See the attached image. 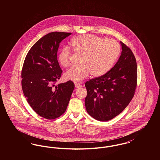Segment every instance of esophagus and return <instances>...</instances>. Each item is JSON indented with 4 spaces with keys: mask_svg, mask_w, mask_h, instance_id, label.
I'll list each match as a JSON object with an SVG mask.
<instances>
[{
    "mask_svg": "<svg viewBox=\"0 0 160 160\" xmlns=\"http://www.w3.org/2000/svg\"><path fill=\"white\" fill-rule=\"evenodd\" d=\"M75 87L76 88H80L82 87V85L79 83H75Z\"/></svg>",
    "mask_w": 160,
    "mask_h": 160,
    "instance_id": "obj_1",
    "label": "esophagus"
}]
</instances>
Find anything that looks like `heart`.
Wrapping results in <instances>:
<instances>
[{
  "label": "heart",
  "instance_id": "b5f03b06",
  "mask_svg": "<svg viewBox=\"0 0 160 160\" xmlns=\"http://www.w3.org/2000/svg\"><path fill=\"white\" fill-rule=\"evenodd\" d=\"M71 44L77 53L82 55L81 65L72 67L65 73L66 79L80 82L91 74L92 76L104 75L112 67L121 52L119 43L112 39L85 34L74 38ZM71 52L68 47H63L58 55V60L63 67L71 64Z\"/></svg>",
  "mask_w": 160,
  "mask_h": 160
}]
</instances>
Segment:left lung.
<instances>
[{
  "label": "left lung",
  "mask_w": 160,
  "mask_h": 160,
  "mask_svg": "<svg viewBox=\"0 0 160 160\" xmlns=\"http://www.w3.org/2000/svg\"><path fill=\"white\" fill-rule=\"evenodd\" d=\"M122 53L114 67L85 83L87 112L95 119L108 121L120 114L133 98L137 86V62L129 47L121 41Z\"/></svg>",
  "instance_id": "1"
}]
</instances>
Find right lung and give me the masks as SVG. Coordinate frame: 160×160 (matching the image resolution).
Returning a JSON list of instances; mask_svg holds the SVG:
<instances>
[{
  "label": "right lung",
  "instance_id": "1",
  "mask_svg": "<svg viewBox=\"0 0 160 160\" xmlns=\"http://www.w3.org/2000/svg\"><path fill=\"white\" fill-rule=\"evenodd\" d=\"M71 33L54 32L40 38L31 47L22 71L23 93L32 109L47 119L63 114L74 84L72 81L55 86L62 71L57 53L61 41Z\"/></svg>",
  "mask_w": 160,
  "mask_h": 160
}]
</instances>
